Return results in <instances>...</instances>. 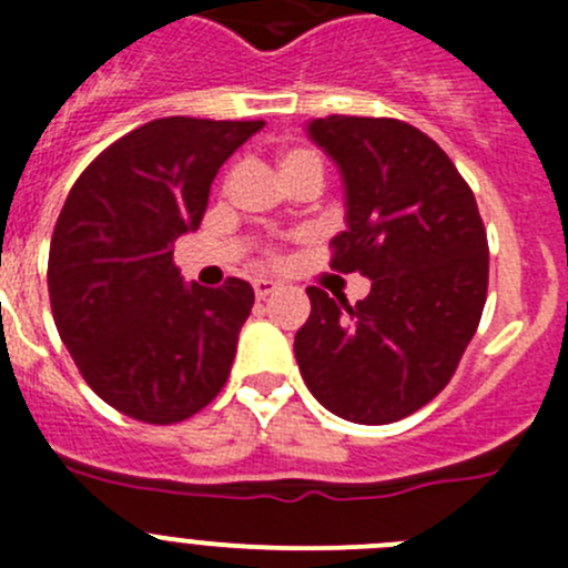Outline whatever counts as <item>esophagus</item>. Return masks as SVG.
<instances>
[{"mask_svg":"<svg viewBox=\"0 0 568 568\" xmlns=\"http://www.w3.org/2000/svg\"><path fill=\"white\" fill-rule=\"evenodd\" d=\"M275 290H278V284H275L273 278H256V281H253V293H256L258 301L270 298V295H273Z\"/></svg>","mask_w":568,"mask_h":568,"instance_id":"obj_1","label":"esophagus"}]
</instances>
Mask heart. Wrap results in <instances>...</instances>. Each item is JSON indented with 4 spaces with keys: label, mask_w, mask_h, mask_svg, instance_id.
I'll return each instance as SVG.
<instances>
[{
    "label": "heart",
    "mask_w": 568,
    "mask_h": 568,
    "mask_svg": "<svg viewBox=\"0 0 568 568\" xmlns=\"http://www.w3.org/2000/svg\"><path fill=\"white\" fill-rule=\"evenodd\" d=\"M278 172L287 183L301 181V178H315V181H321L323 161H321V155L312 153V150L295 148V150H287V153L278 155ZM267 256L275 258V251H267Z\"/></svg>",
    "instance_id": "1"
}]
</instances>
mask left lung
<instances>
[{"instance_id":"left-lung-1","label":"left lung","mask_w":568,"mask_h":568,"mask_svg":"<svg viewBox=\"0 0 568 568\" xmlns=\"http://www.w3.org/2000/svg\"><path fill=\"white\" fill-rule=\"evenodd\" d=\"M310 136L337 161L348 231L332 270L371 278L354 306L310 287L295 359L312 396L354 424H393L449 385L488 295V236L452 159L402 119H315Z\"/></svg>"}]
</instances>
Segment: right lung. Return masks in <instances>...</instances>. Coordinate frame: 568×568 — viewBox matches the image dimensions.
<instances>
[{"instance_id":"obj_1","label":"right lung","mask_w":568,"mask_h":568,"mask_svg":"<svg viewBox=\"0 0 568 568\" xmlns=\"http://www.w3.org/2000/svg\"><path fill=\"white\" fill-rule=\"evenodd\" d=\"M262 125L153 119L102 150L63 203L47 264L52 317L91 390L128 418L181 424L229 382L253 287H186L172 251Z\"/></svg>"}]
</instances>
